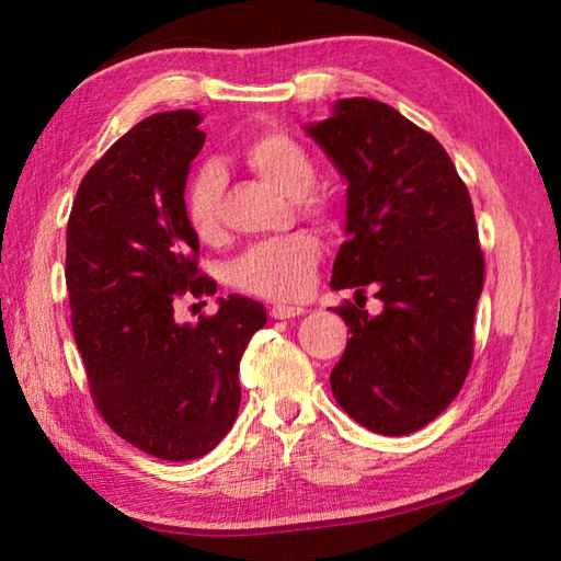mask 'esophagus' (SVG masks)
<instances>
[{
	"instance_id": "1",
	"label": "esophagus",
	"mask_w": 561,
	"mask_h": 561,
	"mask_svg": "<svg viewBox=\"0 0 561 561\" xmlns=\"http://www.w3.org/2000/svg\"><path fill=\"white\" fill-rule=\"evenodd\" d=\"M272 319H294V317H301L304 314V307H297V304H274L270 309Z\"/></svg>"
}]
</instances>
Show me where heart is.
<instances>
[{
  "mask_svg": "<svg viewBox=\"0 0 561 561\" xmlns=\"http://www.w3.org/2000/svg\"><path fill=\"white\" fill-rule=\"evenodd\" d=\"M242 158L254 173L287 197H297L304 215L324 217L327 203L311 195L317 165L309 150L284 130H264L242 146ZM185 217L203 242H215L222 232V173L215 165L195 170L185 187ZM321 242L309 232H294L277 240L252 244L232 264L237 289L267 299H299L314 284Z\"/></svg>",
  "mask_w": 561,
  "mask_h": 561,
  "instance_id": "1",
  "label": "heart"
}]
</instances>
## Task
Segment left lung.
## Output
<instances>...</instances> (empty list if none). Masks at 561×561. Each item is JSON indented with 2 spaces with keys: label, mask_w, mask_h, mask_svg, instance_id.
Wrapping results in <instances>:
<instances>
[{
  "label": "left lung",
  "mask_w": 561,
  "mask_h": 561,
  "mask_svg": "<svg viewBox=\"0 0 561 561\" xmlns=\"http://www.w3.org/2000/svg\"><path fill=\"white\" fill-rule=\"evenodd\" d=\"M346 178V242L331 289H366L381 314L344 301L351 339L331 393L364 428L408 435L435 421L468 378L485 257L468 187L428 130L374 99H341L307 126ZM366 299V297H364Z\"/></svg>",
  "instance_id": "obj_1"
}]
</instances>
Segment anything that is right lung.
<instances>
[{
  "mask_svg": "<svg viewBox=\"0 0 561 561\" xmlns=\"http://www.w3.org/2000/svg\"><path fill=\"white\" fill-rule=\"evenodd\" d=\"M201 113H156L83 175L66 227L71 327L91 398L113 433L160 460L203 458L240 411V358L267 324L247 297L178 324L183 297H210L185 180L201 153Z\"/></svg>",
  "mask_w": 561,
  "mask_h": 561,
  "instance_id": "1",
  "label": "right lung"
}]
</instances>
